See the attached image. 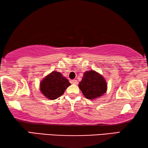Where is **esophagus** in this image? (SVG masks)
<instances>
[{
    "instance_id": "obj_1",
    "label": "esophagus",
    "mask_w": 148,
    "mask_h": 148,
    "mask_svg": "<svg viewBox=\"0 0 148 148\" xmlns=\"http://www.w3.org/2000/svg\"><path fill=\"white\" fill-rule=\"evenodd\" d=\"M71 83L72 84H78V81H77V80H72V81H71Z\"/></svg>"
}]
</instances>
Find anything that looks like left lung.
Wrapping results in <instances>:
<instances>
[{"instance_id": "1", "label": "left lung", "mask_w": 148, "mask_h": 148, "mask_svg": "<svg viewBox=\"0 0 148 148\" xmlns=\"http://www.w3.org/2000/svg\"><path fill=\"white\" fill-rule=\"evenodd\" d=\"M79 87L85 98L89 100H95L106 92L108 83L101 74L92 69L84 73Z\"/></svg>"}]
</instances>
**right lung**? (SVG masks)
<instances>
[{"label": "right lung", "instance_id": "add662e5", "mask_svg": "<svg viewBox=\"0 0 148 148\" xmlns=\"http://www.w3.org/2000/svg\"><path fill=\"white\" fill-rule=\"evenodd\" d=\"M70 85L71 83L61 73L53 71L40 82V90L48 100H55L63 95Z\"/></svg>", "mask_w": 148, "mask_h": 148}]
</instances>
